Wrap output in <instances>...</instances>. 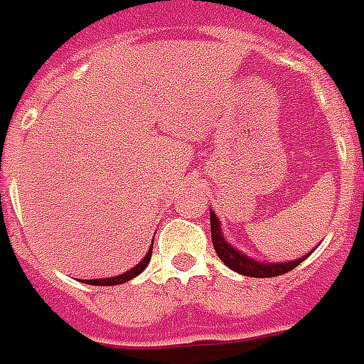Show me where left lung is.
Instances as JSON below:
<instances>
[{
	"label": "left lung",
	"instance_id": "left-lung-1",
	"mask_svg": "<svg viewBox=\"0 0 364 364\" xmlns=\"http://www.w3.org/2000/svg\"><path fill=\"white\" fill-rule=\"evenodd\" d=\"M210 223H211V241H213V249L218 252V257L229 269L235 270L239 274H245V277L252 278H270V277H280V274H286L292 269H296L300 264L301 260L306 257H301L298 260H292V262H277V264H269V262H257V260L245 257L243 252L235 251L231 245L223 239L221 235V229H219V221L215 218V213L210 211Z\"/></svg>",
	"mask_w": 364,
	"mask_h": 364
}]
</instances>
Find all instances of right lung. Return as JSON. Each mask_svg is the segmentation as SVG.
Returning <instances> with one entry per match:
<instances>
[{"label":"right lung","instance_id":"add662e5","mask_svg":"<svg viewBox=\"0 0 364 364\" xmlns=\"http://www.w3.org/2000/svg\"><path fill=\"white\" fill-rule=\"evenodd\" d=\"M151 255H153V249L146 252V257L136 267H133L131 270H127L125 274H119V277H113V278H100V280H86V284H94V286H115V284H123V282H127L131 278H135L136 274H141L145 267L149 264V260H151Z\"/></svg>","mask_w":364,"mask_h":364}]
</instances>
